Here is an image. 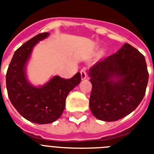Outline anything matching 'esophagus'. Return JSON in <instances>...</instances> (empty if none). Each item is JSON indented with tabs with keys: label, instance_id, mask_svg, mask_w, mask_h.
Segmentation results:
<instances>
[{
	"label": "esophagus",
	"instance_id": "1",
	"mask_svg": "<svg viewBox=\"0 0 154 154\" xmlns=\"http://www.w3.org/2000/svg\"><path fill=\"white\" fill-rule=\"evenodd\" d=\"M81 77H82V79L84 80L87 77V72H86V69H82L81 70Z\"/></svg>",
	"mask_w": 154,
	"mask_h": 154
}]
</instances>
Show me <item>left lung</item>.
Listing matches in <instances>:
<instances>
[{
	"label": "left lung",
	"instance_id": "obj_1",
	"mask_svg": "<svg viewBox=\"0 0 154 154\" xmlns=\"http://www.w3.org/2000/svg\"><path fill=\"white\" fill-rule=\"evenodd\" d=\"M89 76L93 86L89 108L104 122L131 113L142 101L149 80L145 57L129 44L96 63Z\"/></svg>",
	"mask_w": 154,
	"mask_h": 154
}]
</instances>
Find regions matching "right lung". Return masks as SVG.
<instances>
[{
	"mask_svg": "<svg viewBox=\"0 0 154 154\" xmlns=\"http://www.w3.org/2000/svg\"><path fill=\"white\" fill-rule=\"evenodd\" d=\"M49 35V32L40 33L17 49L6 74V87L12 105L25 119L42 125L52 123L61 116L68 94L82 79L77 72L70 79L54 76L40 86L29 82L26 66L32 49Z\"/></svg>",
	"mask_w": 154,
	"mask_h": 154,
	"instance_id": "obj_1",
	"label": "right lung"
}]
</instances>
